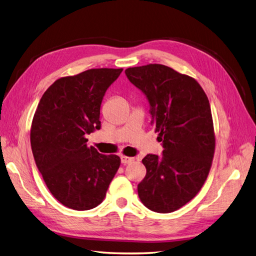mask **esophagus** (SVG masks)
<instances>
[{"mask_svg":"<svg viewBox=\"0 0 256 256\" xmlns=\"http://www.w3.org/2000/svg\"><path fill=\"white\" fill-rule=\"evenodd\" d=\"M134 160V159L131 158V157L122 156V164H131V162H132Z\"/></svg>","mask_w":256,"mask_h":256,"instance_id":"1","label":"esophagus"}]
</instances>
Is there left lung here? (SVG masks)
Instances as JSON below:
<instances>
[{"mask_svg":"<svg viewBox=\"0 0 256 256\" xmlns=\"http://www.w3.org/2000/svg\"><path fill=\"white\" fill-rule=\"evenodd\" d=\"M125 74L148 99L164 146L161 157L150 154L142 160L146 175L138 198L152 212H175L198 194L210 171L216 138L209 100L196 79L171 67L150 64Z\"/></svg>","mask_w":256,"mask_h":256,"instance_id":"left-lung-1","label":"left lung"}]
</instances>
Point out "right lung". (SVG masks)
<instances>
[{
  "label": "right lung",
  "mask_w": 256,
  "mask_h": 256,
  "mask_svg": "<svg viewBox=\"0 0 256 256\" xmlns=\"http://www.w3.org/2000/svg\"><path fill=\"white\" fill-rule=\"evenodd\" d=\"M122 68L88 69L58 79L44 92L30 127L36 166L60 204L88 210L102 202L120 166L116 154L86 144L100 129V106Z\"/></svg>",
  "instance_id": "right-lung-1"
}]
</instances>
